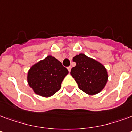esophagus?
<instances>
[{
	"label": "esophagus",
	"instance_id": "34e87169",
	"mask_svg": "<svg viewBox=\"0 0 132 132\" xmlns=\"http://www.w3.org/2000/svg\"><path fill=\"white\" fill-rule=\"evenodd\" d=\"M67 69H68V72H70V70H71V66H68Z\"/></svg>",
	"mask_w": 132,
	"mask_h": 132
}]
</instances>
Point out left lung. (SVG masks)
Here are the masks:
<instances>
[{
	"label": "left lung",
	"mask_w": 132,
	"mask_h": 132,
	"mask_svg": "<svg viewBox=\"0 0 132 132\" xmlns=\"http://www.w3.org/2000/svg\"><path fill=\"white\" fill-rule=\"evenodd\" d=\"M76 66L70 74L80 90L88 94H96L103 89L108 81L107 70L102 64L86 55H77L72 59Z\"/></svg>",
	"instance_id": "1"
}]
</instances>
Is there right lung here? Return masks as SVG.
I'll list each match as a JSON object with an SVG mask.
<instances>
[{
  "instance_id": "obj_1",
  "label": "right lung",
  "mask_w": 132,
  "mask_h": 132,
  "mask_svg": "<svg viewBox=\"0 0 132 132\" xmlns=\"http://www.w3.org/2000/svg\"><path fill=\"white\" fill-rule=\"evenodd\" d=\"M68 73V70L61 62L49 55L30 68L28 83L36 94L48 97L60 90L62 81Z\"/></svg>"
}]
</instances>
